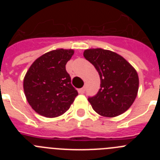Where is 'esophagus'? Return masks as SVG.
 I'll return each mask as SVG.
<instances>
[{"instance_id": "1", "label": "esophagus", "mask_w": 160, "mask_h": 160, "mask_svg": "<svg viewBox=\"0 0 160 160\" xmlns=\"http://www.w3.org/2000/svg\"><path fill=\"white\" fill-rule=\"evenodd\" d=\"M78 91H79V93H80V94H84L85 91H86V87H83L82 88L79 89Z\"/></svg>"}]
</instances>
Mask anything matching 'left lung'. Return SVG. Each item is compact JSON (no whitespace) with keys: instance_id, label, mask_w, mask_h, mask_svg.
I'll use <instances>...</instances> for the list:
<instances>
[{"instance_id":"left-lung-1","label":"left lung","mask_w":160,"mask_h":160,"mask_svg":"<svg viewBox=\"0 0 160 160\" xmlns=\"http://www.w3.org/2000/svg\"><path fill=\"white\" fill-rule=\"evenodd\" d=\"M83 56L95 67L100 77V89L88 101L95 112L115 117L131 107L138 90L136 70L122 56L102 49H86Z\"/></svg>"}]
</instances>
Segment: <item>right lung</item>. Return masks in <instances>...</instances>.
Wrapping results in <instances>:
<instances>
[{
  "label": "right lung",
  "mask_w": 160,
  "mask_h": 160,
  "mask_svg": "<svg viewBox=\"0 0 160 160\" xmlns=\"http://www.w3.org/2000/svg\"><path fill=\"white\" fill-rule=\"evenodd\" d=\"M73 49L48 52L31 65L24 78V91L29 105L42 116L54 118L69 110L78 94L66 70Z\"/></svg>",
  "instance_id": "add662e5"
}]
</instances>
